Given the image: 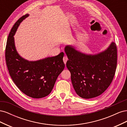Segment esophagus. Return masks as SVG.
Listing matches in <instances>:
<instances>
[{"label":"esophagus","mask_w":127,"mask_h":127,"mask_svg":"<svg viewBox=\"0 0 127 127\" xmlns=\"http://www.w3.org/2000/svg\"><path fill=\"white\" fill-rule=\"evenodd\" d=\"M68 60V58H67V56H65L64 57V58H63V61H64V64H66V63H67V61Z\"/></svg>","instance_id":"34e87169"}]
</instances>
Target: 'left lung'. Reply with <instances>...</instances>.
Returning <instances> with one entry per match:
<instances>
[{"mask_svg":"<svg viewBox=\"0 0 127 127\" xmlns=\"http://www.w3.org/2000/svg\"><path fill=\"white\" fill-rule=\"evenodd\" d=\"M74 90L80 97L89 99L102 94L113 79L117 64L116 44L112 42L104 51L85 54L71 45L64 47Z\"/></svg>","mask_w":127,"mask_h":127,"instance_id":"obj_1","label":"left lung"}]
</instances>
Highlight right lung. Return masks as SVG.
<instances>
[{"label":"right lung","instance_id":"1","mask_svg":"<svg viewBox=\"0 0 127 127\" xmlns=\"http://www.w3.org/2000/svg\"><path fill=\"white\" fill-rule=\"evenodd\" d=\"M29 16L27 14L21 17L11 29L6 47V61L11 78L19 89L31 97L40 98L51 93L64 69V53L36 61L27 60L18 54L14 36L21 23Z\"/></svg>","mask_w":127,"mask_h":127}]
</instances>
